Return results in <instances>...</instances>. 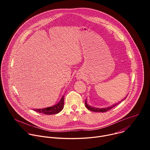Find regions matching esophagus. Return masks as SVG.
I'll list each match as a JSON object with an SVG mask.
<instances>
[{"label": "esophagus", "mask_w": 150, "mask_h": 150, "mask_svg": "<svg viewBox=\"0 0 150 150\" xmlns=\"http://www.w3.org/2000/svg\"><path fill=\"white\" fill-rule=\"evenodd\" d=\"M76 77H77V78H78V79H81V78H82V76H81V75H78Z\"/></svg>", "instance_id": "1"}]
</instances>
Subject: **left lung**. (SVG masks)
<instances>
[{"label":"left lung","instance_id":"8db88e82","mask_svg":"<svg viewBox=\"0 0 150 150\" xmlns=\"http://www.w3.org/2000/svg\"><path fill=\"white\" fill-rule=\"evenodd\" d=\"M126 98V97L123 100H122L121 101H122L123 100H124ZM121 101H120V102H119V103H116V104H113V105H110V107H108V108H101V109H100V108H94V107H92V106L88 105V104H87V100H85V107H86V108H87L88 110H90V111L95 112H107V111H108V110H110V109H112L113 108H114L115 106H116V105H117V104H118L119 103H120Z\"/></svg>","mask_w":150,"mask_h":150}]
</instances>
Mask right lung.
<instances>
[{"label": "right lung", "mask_w": 150, "mask_h": 150, "mask_svg": "<svg viewBox=\"0 0 150 150\" xmlns=\"http://www.w3.org/2000/svg\"><path fill=\"white\" fill-rule=\"evenodd\" d=\"M64 95L62 97L58 103L49 108H44V109H34L33 110L37 112L40 113H44L46 115H53L57 114L59 113L63 109L64 105Z\"/></svg>", "instance_id": "right-lung-1"}]
</instances>
